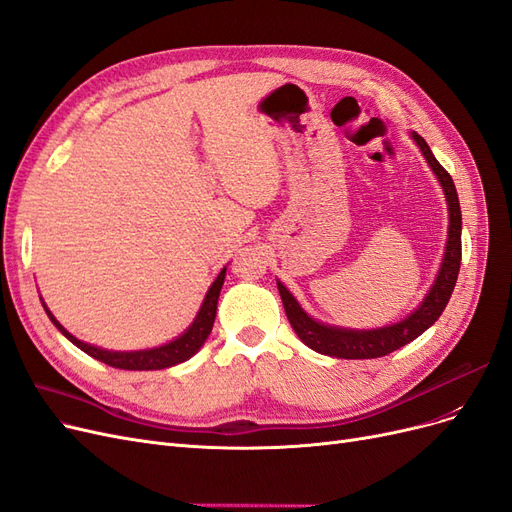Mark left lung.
<instances>
[{
  "instance_id": "left-lung-1",
  "label": "left lung",
  "mask_w": 512,
  "mask_h": 512,
  "mask_svg": "<svg viewBox=\"0 0 512 512\" xmlns=\"http://www.w3.org/2000/svg\"><path fill=\"white\" fill-rule=\"evenodd\" d=\"M410 138L417 142L425 161L430 163V168L436 174L449 206V232H447L449 238H447V246H444V257H442L434 285L425 293L423 302L402 321L385 325V327H374V329H349V327H336V325H327L312 319L300 306V302L293 298V293L280 283V280H276L278 293L280 298H283V306L293 332L298 334V338L306 346H310L312 351H317L321 355L340 357V359H374V357L389 355L393 351H398L400 346L419 338L427 327H432L451 300V293L455 289L457 274H459V263H461L459 197H457L451 174L436 161L427 142L417 134V131H412Z\"/></svg>"
}]
</instances>
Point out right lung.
Wrapping results in <instances>:
<instances>
[{
	"label": "right lung",
	"instance_id": "1",
	"mask_svg": "<svg viewBox=\"0 0 512 512\" xmlns=\"http://www.w3.org/2000/svg\"><path fill=\"white\" fill-rule=\"evenodd\" d=\"M225 270L223 268L219 272V276L214 278V283L210 285V289L206 291V298L200 306V312H197L193 323L185 329V334H180L178 338L170 340L168 344L155 346V349H144V351H108V349H100L95 344H87L78 340L76 336H72L68 329H65L55 317L53 312L46 308V304L42 302L48 319L55 323V327L59 332L68 338L72 344H76L80 351H85L87 355H91L97 361H104V364L119 368V370H163V368H172L176 364H183L189 357H193L197 351L202 349V344L206 342V338L212 332V323L214 317H217V304H219V293L223 287L225 280Z\"/></svg>",
	"mask_w": 512,
	"mask_h": 512
}]
</instances>
